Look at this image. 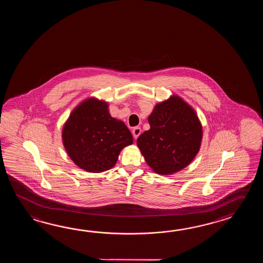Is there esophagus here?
I'll use <instances>...</instances> for the list:
<instances>
[{
	"mask_svg": "<svg viewBox=\"0 0 263 263\" xmlns=\"http://www.w3.org/2000/svg\"><path fill=\"white\" fill-rule=\"evenodd\" d=\"M140 134H141V128H139V127H135V128H134V129H133V135H134V137L135 139L139 136Z\"/></svg>",
	"mask_w": 263,
	"mask_h": 263,
	"instance_id": "esophagus-1",
	"label": "esophagus"
}]
</instances>
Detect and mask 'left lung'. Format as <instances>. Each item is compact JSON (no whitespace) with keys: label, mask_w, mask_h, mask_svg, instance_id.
Instances as JSON below:
<instances>
[{"label":"left lung","mask_w":263,"mask_h":263,"mask_svg":"<svg viewBox=\"0 0 263 263\" xmlns=\"http://www.w3.org/2000/svg\"><path fill=\"white\" fill-rule=\"evenodd\" d=\"M151 129L137 139L145 162L161 175L186 167L198 153L202 126L196 111L178 96L156 104L148 117Z\"/></svg>","instance_id":"8db88e82"}]
</instances>
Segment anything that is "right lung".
Listing matches in <instances>:
<instances>
[{
    "instance_id": "right-lung-1",
    "label": "right lung",
    "mask_w": 263,
    "mask_h": 263,
    "mask_svg": "<svg viewBox=\"0 0 263 263\" xmlns=\"http://www.w3.org/2000/svg\"><path fill=\"white\" fill-rule=\"evenodd\" d=\"M62 139L74 163L90 173L114 167L120 151L134 142L125 123L111 117L107 102L95 98L74 108L64 125Z\"/></svg>"
}]
</instances>
